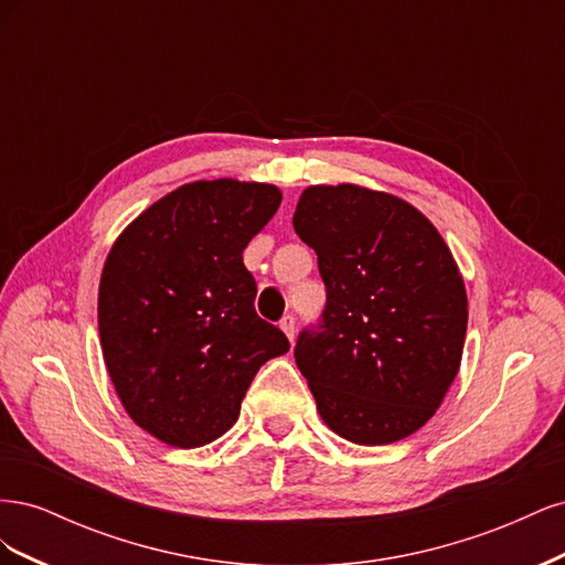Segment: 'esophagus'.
<instances>
[{"label": "esophagus", "instance_id": "esophagus-1", "mask_svg": "<svg viewBox=\"0 0 565 565\" xmlns=\"http://www.w3.org/2000/svg\"><path fill=\"white\" fill-rule=\"evenodd\" d=\"M280 330L287 334V339L289 341H295V316H282V320H280Z\"/></svg>", "mask_w": 565, "mask_h": 565}]
</instances>
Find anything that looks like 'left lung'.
Instances as JSON below:
<instances>
[{
    "instance_id": "1",
    "label": "left lung",
    "mask_w": 565,
    "mask_h": 565,
    "mask_svg": "<svg viewBox=\"0 0 565 565\" xmlns=\"http://www.w3.org/2000/svg\"><path fill=\"white\" fill-rule=\"evenodd\" d=\"M292 224L328 295L295 347L320 417L358 446L415 434L465 349L467 292L448 245L413 204L351 183L306 188Z\"/></svg>"
}]
</instances>
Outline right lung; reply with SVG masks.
Returning <instances> with one entry per match:
<instances>
[{"mask_svg": "<svg viewBox=\"0 0 565 565\" xmlns=\"http://www.w3.org/2000/svg\"><path fill=\"white\" fill-rule=\"evenodd\" d=\"M268 183L195 181L117 237L98 287L104 361L129 417L177 448L226 434L259 367L289 351L254 311L243 252L280 207Z\"/></svg>", "mask_w": 565, "mask_h": 565, "instance_id": "right-lung-1", "label": "right lung"}]
</instances>
